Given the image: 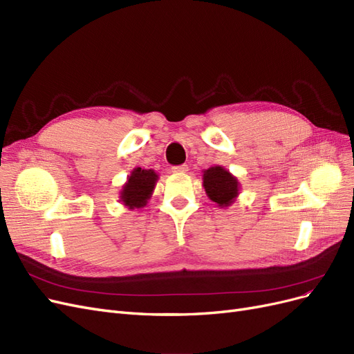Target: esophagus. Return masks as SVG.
Instances as JSON below:
<instances>
[{
    "label": "esophagus",
    "instance_id": "esophagus-1",
    "mask_svg": "<svg viewBox=\"0 0 354 354\" xmlns=\"http://www.w3.org/2000/svg\"><path fill=\"white\" fill-rule=\"evenodd\" d=\"M171 169H173V173L183 174V173H187V171H189V167H187L186 164H183V165H177V167H173V168H171Z\"/></svg>",
    "mask_w": 354,
    "mask_h": 354
}]
</instances>
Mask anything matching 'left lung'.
I'll use <instances>...</instances> for the list:
<instances>
[{
    "label": "left lung",
    "instance_id": "obj_1",
    "mask_svg": "<svg viewBox=\"0 0 354 354\" xmlns=\"http://www.w3.org/2000/svg\"><path fill=\"white\" fill-rule=\"evenodd\" d=\"M203 187L208 198L221 208L232 205L239 195L238 178L218 165L203 171Z\"/></svg>",
    "mask_w": 354,
    "mask_h": 354
}]
</instances>
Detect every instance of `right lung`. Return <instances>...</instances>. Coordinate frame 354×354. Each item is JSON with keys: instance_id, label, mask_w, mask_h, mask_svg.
Returning <instances> with one entry per match:
<instances>
[{"instance_id": "right-lung-1", "label": "right lung", "mask_w": 354, "mask_h": 354, "mask_svg": "<svg viewBox=\"0 0 354 354\" xmlns=\"http://www.w3.org/2000/svg\"><path fill=\"white\" fill-rule=\"evenodd\" d=\"M158 181V174L153 169H142L140 167L131 171L127 183L121 190V201L130 209L142 208L152 196V192Z\"/></svg>"}]
</instances>
